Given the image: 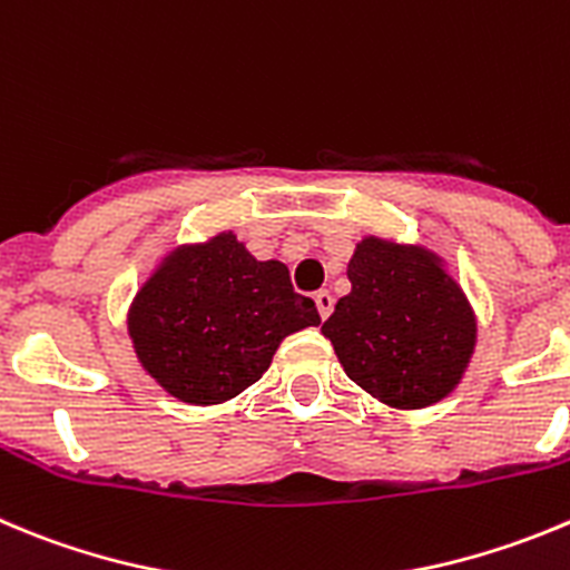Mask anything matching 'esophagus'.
Segmentation results:
<instances>
[{
	"label": "esophagus",
	"mask_w": 570,
	"mask_h": 570,
	"mask_svg": "<svg viewBox=\"0 0 570 570\" xmlns=\"http://www.w3.org/2000/svg\"><path fill=\"white\" fill-rule=\"evenodd\" d=\"M313 299H316V311H320L322 320H327V316L333 313V294H331V291H320V294L313 296Z\"/></svg>",
	"instance_id": "obj_1"
}]
</instances>
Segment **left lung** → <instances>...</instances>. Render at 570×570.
<instances>
[{"instance_id":"8db88e82","label":"left lung","mask_w":570,"mask_h":570,"mask_svg":"<svg viewBox=\"0 0 570 570\" xmlns=\"http://www.w3.org/2000/svg\"><path fill=\"white\" fill-rule=\"evenodd\" d=\"M350 294L322 333L373 399L421 410L458 387L474 350V313L426 248L367 237L347 263Z\"/></svg>"}]
</instances>
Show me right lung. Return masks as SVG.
<instances>
[{
    "mask_svg": "<svg viewBox=\"0 0 570 570\" xmlns=\"http://www.w3.org/2000/svg\"><path fill=\"white\" fill-rule=\"evenodd\" d=\"M320 322L285 265L259 263L228 232L164 259L135 296L129 336L166 393L206 406L250 387L282 338Z\"/></svg>",
    "mask_w": 570,
    "mask_h": 570,
    "instance_id": "obj_1",
    "label": "right lung"
}]
</instances>
